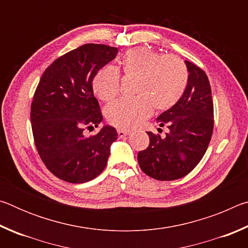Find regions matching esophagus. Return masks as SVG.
<instances>
[{
	"instance_id": "34e87169",
	"label": "esophagus",
	"mask_w": 248,
	"mask_h": 248,
	"mask_svg": "<svg viewBox=\"0 0 248 248\" xmlns=\"http://www.w3.org/2000/svg\"><path fill=\"white\" fill-rule=\"evenodd\" d=\"M117 132H118V137L120 138V139L121 138H124L125 136H128V134H130V131H127V130H123V129H119Z\"/></svg>"
}]
</instances>
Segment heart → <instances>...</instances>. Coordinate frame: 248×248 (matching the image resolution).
Wrapping results in <instances>:
<instances>
[{
    "label": "heart",
    "mask_w": 248,
    "mask_h": 248,
    "mask_svg": "<svg viewBox=\"0 0 248 248\" xmlns=\"http://www.w3.org/2000/svg\"><path fill=\"white\" fill-rule=\"evenodd\" d=\"M125 78H136L133 98H121L106 107L112 125L132 129L156 110H165L178 102L187 85V69L180 59L163 56L145 47L129 50L121 59ZM93 91L104 102H110L120 91V77L112 66L95 75Z\"/></svg>",
    "instance_id": "obj_1"
}]
</instances>
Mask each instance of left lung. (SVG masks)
<instances>
[{
  "label": "left lung",
  "instance_id": "8db88e82",
  "mask_svg": "<svg viewBox=\"0 0 248 248\" xmlns=\"http://www.w3.org/2000/svg\"><path fill=\"white\" fill-rule=\"evenodd\" d=\"M185 64L188 82L182 97L156 119L159 127L167 125L169 132L165 138L148 132L150 144L138 153L141 170L157 180H175L189 174L211 140L213 102L208 77L191 62Z\"/></svg>",
  "mask_w": 248,
  "mask_h": 248
}]
</instances>
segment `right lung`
<instances>
[{
    "instance_id": "1",
    "label": "right lung",
    "mask_w": 248,
    "mask_h": 248,
    "mask_svg": "<svg viewBox=\"0 0 248 248\" xmlns=\"http://www.w3.org/2000/svg\"><path fill=\"white\" fill-rule=\"evenodd\" d=\"M117 53L116 47L83 45L53 61L37 86L31 110L33 140L47 169L64 182H90L106 167L116 129L106 124L89 138L84 129L102 123L92 82Z\"/></svg>"
}]
</instances>
